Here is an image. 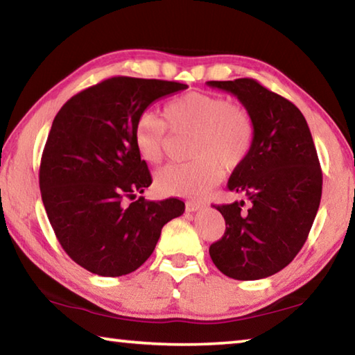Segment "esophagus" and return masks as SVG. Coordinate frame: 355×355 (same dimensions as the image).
I'll use <instances>...</instances> for the list:
<instances>
[{"mask_svg": "<svg viewBox=\"0 0 355 355\" xmlns=\"http://www.w3.org/2000/svg\"><path fill=\"white\" fill-rule=\"evenodd\" d=\"M203 203L199 202H186V211H197V209H202Z\"/></svg>", "mask_w": 355, "mask_h": 355, "instance_id": "34e87169", "label": "esophagus"}]
</instances>
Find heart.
I'll list each match as a JSON object with an SVG mask.
<instances>
[{
	"label": "heart",
	"mask_w": 355,
	"mask_h": 355,
	"mask_svg": "<svg viewBox=\"0 0 355 355\" xmlns=\"http://www.w3.org/2000/svg\"><path fill=\"white\" fill-rule=\"evenodd\" d=\"M163 116L141 114L133 137L141 158L158 164L169 142V129L177 135L192 133V159L166 166L156 173V188L166 194L202 197L220 182L224 171L239 169L254 146L255 127L250 112L224 95L189 92L166 103Z\"/></svg>",
	"instance_id": "heart-1"
}]
</instances>
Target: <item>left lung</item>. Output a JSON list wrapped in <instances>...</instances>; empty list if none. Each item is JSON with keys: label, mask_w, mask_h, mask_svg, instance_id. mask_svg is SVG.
<instances>
[{"label": "left lung", "mask_w": 355, "mask_h": 355, "mask_svg": "<svg viewBox=\"0 0 355 355\" xmlns=\"http://www.w3.org/2000/svg\"><path fill=\"white\" fill-rule=\"evenodd\" d=\"M238 97L254 120L248 159L233 171L228 189L244 200L214 205L225 232L209 245L216 268L236 280L269 277L288 266L307 241L322 192V172L307 120L290 100L252 78L208 81Z\"/></svg>", "instance_id": "8db88e82"}]
</instances>
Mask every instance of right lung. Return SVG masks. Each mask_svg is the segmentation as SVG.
<instances>
[{
	"label": "right lung",
	"instance_id": "add662e5",
	"mask_svg": "<svg viewBox=\"0 0 355 355\" xmlns=\"http://www.w3.org/2000/svg\"><path fill=\"white\" fill-rule=\"evenodd\" d=\"M186 87L112 76L73 95L53 120L40 159L42 202L59 244L92 274L136 271L152 255L161 228L183 214L184 203L175 197L135 200L152 175L133 128L155 100Z\"/></svg>",
	"mask_w": 355,
	"mask_h": 355
}]
</instances>
